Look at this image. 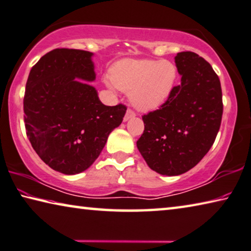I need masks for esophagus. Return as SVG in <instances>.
Segmentation results:
<instances>
[{"label":"esophagus","mask_w":251,"mask_h":251,"mask_svg":"<svg viewBox=\"0 0 251 251\" xmlns=\"http://www.w3.org/2000/svg\"><path fill=\"white\" fill-rule=\"evenodd\" d=\"M133 117H135V112L133 110H131V109H128L126 110V116H125V118H123V120L125 121H128L129 119H131V118H133Z\"/></svg>","instance_id":"obj_1"}]
</instances>
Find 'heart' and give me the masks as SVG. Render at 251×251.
Segmentation results:
<instances>
[{"label":"heart","mask_w":251,"mask_h":251,"mask_svg":"<svg viewBox=\"0 0 251 251\" xmlns=\"http://www.w3.org/2000/svg\"><path fill=\"white\" fill-rule=\"evenodd\" d=\"M176 79L178 71L170 61L126 59L114 64L105 83L112 89L129 92L135 109L151 111L169 99Z\"/></svg>","instance_id":"heart-1"}]
</instances>
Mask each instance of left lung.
<instances>
[{
    "label": "left lung",
    "mask_w": 251,
    "mask_h": 251,
    "mask_svg": "<svg viewBox=\"0 0 251 251\" xmlns=\"http://www.w3.org/2000/svg\"><path fill=\"white\" fill-rule=\"evenodd\" d=\"M181 83L159 109L143 114L145 130L137 147L148 166L160 175L178 176L200 162L221 125L224 104L219 76L195 52L175 57Z\"/></svg>",
    "instance_id": "1"
}]
</instances>
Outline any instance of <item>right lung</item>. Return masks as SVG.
<instances>
[{
    "instance_id": "add662e5",
    "label": "right lung",
    "mask_w": 251,
    "mask_h": 251,
    "mask_svg": "<svg viewBox=\"0 0 251 251\" xmlns=\"http://www.w3.org/2000/svg\"><path fill=\"white\" fill-rule=\"evenodd\" d=\"M92 53L54 49L33 65L23 99L26 135L39 157L64 175L87 170L126 106L104 105L96 89L76 77L96 79Z\"/></svg>"
}]
</instances>
